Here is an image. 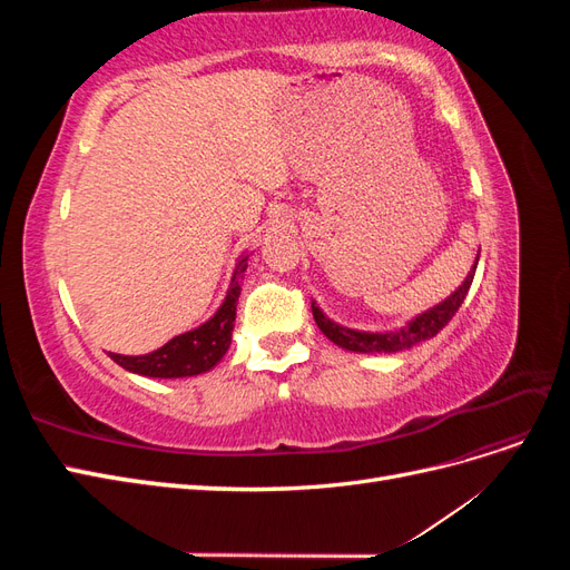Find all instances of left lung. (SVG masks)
<instances>
[{
	"mask_svg": "<svg viewBox=\"0 0 570 570\" xmlns=\"http://www.w3.org/2000/svg\"><path fill=\"white\" fill-rule=\"evenodd\" d=\"M478 258L475 256V264L465 275V281L459 285L456 292H452L450 297L444 302H440L438 306L428 308V312L419 314L413 321H409L404 327L394 333H364V331H352V327H344L335 321L327 318L321 308L316 306V302H312V312L316 318V325L321 327V333L335 342L337 347L342 350H350V352H361V354H392V352H402V350H411L413 344H419L423 340L435 337L442 327L452 321V316L459 312V306L463 304L465 295H469L471 283H473V275L478 268Z\"/></svg>",
	"mask_w": 570,
	"mask_h": 570,
	"instance_id": "8db88e82",
	"label": "left lung"
}]
</instances>
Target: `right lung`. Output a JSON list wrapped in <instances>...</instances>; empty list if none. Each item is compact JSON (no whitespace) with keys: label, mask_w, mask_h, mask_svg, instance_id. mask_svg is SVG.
<instances>
[{"label":"right lung","mask_w":570,"mask_h":570,"mask_svg":"<svg viewBox=\"0 0 570 570\" xmlns=\"http://www.w3.org/2000/svg\"><path fill=\"white\" fill-rule=\"evenodd\" d=\"M245 271H247V256H243L237 262L226 299H223L218 312L204 325L195 327V331L189 333H183L174 340H168L164 347L142 356H124V354H109V356L126 371L147 375V377H187V375H199L214 368L230 347L237 297H239V289H243L239 287V281H243Z\"/></svg>","instance_id":"1"}]
</instances>
